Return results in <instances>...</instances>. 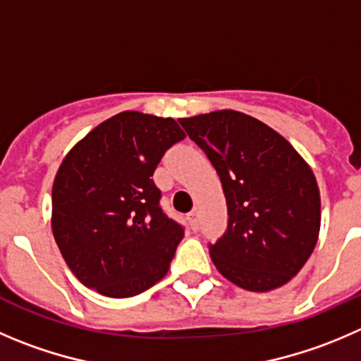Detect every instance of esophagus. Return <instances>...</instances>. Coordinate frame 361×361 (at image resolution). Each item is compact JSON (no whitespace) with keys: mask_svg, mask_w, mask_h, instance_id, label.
Segmentation results:
<instances>
[{"mask_svg":"<svg viewBox=\"0 0 361 361\" xmlns=\"http://www.w3.org/2000/svg\"><path fill=\"white\" fill-rule=\"evenodd\" d=\"M188 219H190L191 228L197 230V228H198V223H200V212H198V209H195V211H191L190 214H188Z\"/></svg>","mask_w":361,"mask_h":361,"instance_id":"obj_1","label":"esophagus"}]
</instances>
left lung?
I'll return each mask as SVG.
<instances>
[{"label": "left lung", "instance_id": "1", "mask_svg": "<svg viewBox=\"0 0 361 361\" xmlns=\"http://www.w3.org/2000/svg\"><path fill=\"white\" fill-rule=\"evenodd\" d=\"M178 122L225 193L228 225L209 248L216 269L252 293L286 286L319 239L321 195L310 164L280 133L235 109Z\"/></svg>", "mask_w": 361, "mask_h": 361}]
</instances>
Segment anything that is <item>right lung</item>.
I'll return each mask as SVG.
<instances>
[{
  "label": "right lung",
  "instance_id": "1",
  "mask_svg": "<svg viewBox=\"0 0 361 361\" xmlns=\"http://www.w3.org/2000/svg\"><path fill=\"white\" fill-rule=\"evenodd\" d=\"M184 138L173 118L122 111L63 157L53 183L51 228L83 286L131 298L168 273L184 228L161 211L152 175Z\"/></svg>",
  "mask_w": 361,
  "mask_h": 361
}]
</instances>
